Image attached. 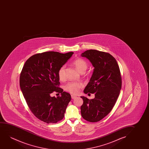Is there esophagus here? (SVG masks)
Listing matches in <instances>:
<instances>
[{"instance_id":"1","label":"esophagus","mask_w":149,"mask_h":149,"mask_svg":"<svg viewBox=\"0 0 149 149\" xmlns=\"http://www.w3.org/2000/svg\"><path fill=\"white\" fill-rule=\"evenodd\" d=\"M71 98L72 99H76V98H77V96H74V95H72Z\"/></svg>"}]
</instances>
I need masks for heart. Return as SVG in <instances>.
Listing matches in <instances>:
<instances>
[{"instance_id":"heart-1","label":"heart","mask_w":149,"mask_h":149,"mask_svg":"<svg viewBox=\"0 0 149 149\" xmlns=\"http://www.w3.org/2000/svg\"><path fill=\"white\" fill-rule=\"evenodd\" d=\"M73 64L81 73L84 72L88 68L87 62L81 58L75 59L73 62ZM65 65H63L58 70V76L61 80H63L65 78ZM82 87L83 84L80 82H69L64 86V89L71 94H77Z\"/></svg>"}]
</instances>
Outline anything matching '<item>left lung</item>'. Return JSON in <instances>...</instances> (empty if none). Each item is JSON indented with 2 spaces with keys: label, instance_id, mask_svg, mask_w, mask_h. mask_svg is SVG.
<instances>
[{
  "label": "left lung",
  "instance_id": "obj_1",
  "mask_svg": "<svg viewBox=\"0 0 149 149\" xmlns=\"http://www.w3.org/2000/svg\"><path fill=\"white\" fill-rule=\"evenodd\" d=\"M90 60L95 68L85 94H94L95 98L81 97L82 118L90 122H97L111 111L116 102L122 87L120 70L116 59L109 53L96 50H88L81 54Z\"/></svg>",
  "mask_w": 149,
  "mask_h": 149
}]
</instances>
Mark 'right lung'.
Segmentation results:
<instances>
[{"label": "right lung", "mask_w": 149, "mask_h": 149, "mask_svg": "<svg viewBox=\"0 0 149 149\" xmlns=\"http://www.w3.org/2000/svg\"><path fill=\"white\" fill-rule=\"evenodd\" d=\"M73 53H38L27 60L21 72L20 86L29 108L37 118L47 124L61 120L71 100L70 94L58 87V71ZM54 91L61 93V96L52 97L50 94Z\"/></svg>", "instance_id": "add662e5"}]
</instances>
